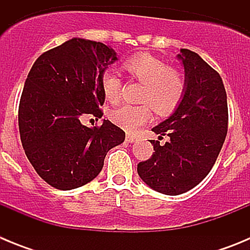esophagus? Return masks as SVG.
Listing matches in <instances>:
<instances>
[{
    "label": "esophagus",
    "instance_id": "esophagus-1",
    "mask_svg": "<svg viewBox=\"0 0 250 250\" xmlns=\"http://www.w3.org/2000/svg\"><path fill=\"white\" fill-rule=\"evenodd\" d=\"M126 141H127V143H130V144H131V143L136 141V138L134 135H127L126 136Z\"/></svg>",
    "mask_w": 250,
    "mask_h": 250
}]
</instances>
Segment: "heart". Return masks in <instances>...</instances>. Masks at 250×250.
<instances>
[{
    "label": "heart",
    "instance_id": "obj_1",
    "mask_svg": "<svg viewBox=\"0 0 250 250\" xmlns=\"http://www.w3.org/2000/svg\"><path fill=\"white\" fill-rule=\"evenodd\" d=\"M124 68L131 77L143 83L139 94V105L116 106L110 111V119L118 126L135 132L151 119V107L160 116L174 111L185 94V79L178 70L167 67L163 60L149 54L129 59ZM120 79L116 72L107 70L101 77V87L105 98L115 101L120 92Z\"/></svg>",
    "mask_w": 250,
    "mask_h": 250
}]
</instances>
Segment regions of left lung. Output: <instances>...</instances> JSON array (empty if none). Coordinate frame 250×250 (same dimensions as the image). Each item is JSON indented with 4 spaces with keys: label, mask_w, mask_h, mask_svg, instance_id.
<instances>
[{
    "label": "left lung",
    "mask_w": 250,
    "mask_h": 250,
    "mask_svg": "<svg viewBox=\"0 0 250 250\" xmlns=\"http://www.w3.org/2000/svg\"><path fill=\"white\" fill-rule=\"evenodd\" d=\"M185 76L182 103L167 120L152 127L161 139L150 140L155 152L138 165L141 180L165 195L195 188L209 174L228 131V104L222 77L198 54L182 48L178 55Z\"/></svg>",
    "instance_id": "8db88e82"
}]
</instances>
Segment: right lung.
Returning a JSON list of instances; mask_svg holds the SVG:
<instances>
[{
  "mask_svg": "<svg viewBox=\"0 0 250 250\" xmlns=\"http://www.w3.org/2000/svg\"><path fill=\"white\" fill-rule=\"evenodd\" d=\"M114 48L74 37L42 54L25 81L19 107L22 146L41 178L60 190L94 180L110 149L125 132L109 120L87 127L86 115L101 118V77L118 61Z\"/></svg>",
  "mask_w": 250,
  "mask_h": 250,
  "instance_id": "right-lung-1",
  "label": "right lung"
}]
</instances>
